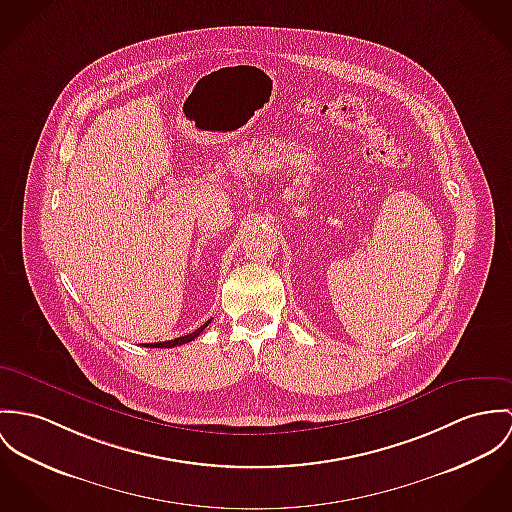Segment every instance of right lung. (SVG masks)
<instances>
[{"mask_svg": "<svg viewBox=\"0 0 512 512\" xmlns=\"http://www.w3.org/2000/svg\"><path fill=\"white\" fill-rule=\"evenodd\" d=\"M209 323H211V321H207L205 325L199 326L197 330H193L191 334H186V336H180V338H174V340H166V342H154V344H146V346H150V348H174V346H182V344H186V342L195 340Z\"/></svg>", "mask_w": 512, "mask_h": 512, "instance_id": "1", "label": "right lung"}]
</instances>
